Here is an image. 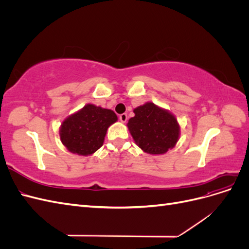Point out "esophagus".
Instances as JSON below:
<instances>
[{
  "mask_svg": "<svg viewBox=\"0 0 249 249\" xmlns=\"http://www.w3.org/2000/svg\"><path fill=\"white\" fill-rule=\"evenodd\" d=\"M119 120H120V122H122V123H126V120H127V115L125 114V113H123V114H120L119 115Z\"/></svg>",
  "mask_w": 249,
  "mask_h": 249,
  "instance_id": "1",
  "label": "esophagus"
}]
</instances>
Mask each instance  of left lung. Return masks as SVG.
Listing matches in <instances>:
<instances>
[{
    "instance_id": "8db88e82",
    "label": "left lung",
    "mask_w": 249,
    "mask_h": 249,
    "mask_svg": "<svg viewBox=\"0 0 249 249\" xmlns=\"http://www.w3.org/2000/svg\"><path fill=\"white\" fill-rule=\"evenodd\" d=\"M127 127L135 143L148 155H163L176 146L180 127L177 117L152 102L135 108Z\"/></svg>"
}]
</instances>
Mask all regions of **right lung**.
Wrapping results in <instances>:
<instances>
[{
  "mask_svg": "<svg viewBox=\"0 0 249 249\" xmlns=\"http://www.w3.org/2000/svg\"><path fill=\"white\" fill-rule=\"evenodd\" d=\"M117 119L112 110L87 104L63 120L59 129L60 140L71 153L90 156L104 144L108 127Z\"/></svg>",
  "mask_w": 249,
  "mask_h": 249,
  "instance_id": "right-lung-1",
  "label": "right lung"
}]
</instances>
